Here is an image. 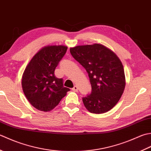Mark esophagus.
<instances>
[{"label": "esophagus", "instance_id": "34e87169", "mask_svg": "<svg viewBox=\"0 0 151 151\" xmlns=\"http://www.w3.org/2000/svg\"><path fill=\"white\" fill-rule=\"evenodd\" d=\"M72 90L73 92H78V87H77V86H74V87H73L72 88Z\"/></svg>", "mask_w": 151, "mask_h": 151}]
</instances>
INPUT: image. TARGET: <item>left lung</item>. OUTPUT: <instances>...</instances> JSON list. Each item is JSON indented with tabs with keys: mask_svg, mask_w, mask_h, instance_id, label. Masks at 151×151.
I'll return each instance as SVG.
<instances>
[{
	"mask_svg": "<svg viewBox=\"0 0 151 151\" xmlns=\"http://www.w3.org/2000/svg\"><path fill=\"white\" fill-rule=\"evenodd\" d=\"M70 51L90 79L91 93L82 98L85 107L96 114L111 109L121 98L126 85L124 68L119 57L99 44L78 45L70 48Z\"/></svg>",
	"mask_w": 151,
	"mask_h": 151,
	"instance_id": "obj_1",
	"label": "left lung"
}]
</instances>
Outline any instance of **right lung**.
<instances>
[{"instance_id":"1","label":"right lung","mask_w":151,"mask_h":151,"mask_svg":"<svg viewBox=\"0 0 151 151\" xmlns=\"http://www.w3.org/2000/svg\"><path fill=\"white\" fill-rule=\"evenodd\" d=\"M64 45H47L30 60L23 72L22 88L30 104L42 111L56 107L70 88L63 86V79L55 76V70L64 56Z\"/></svg>"}]
</instances>
